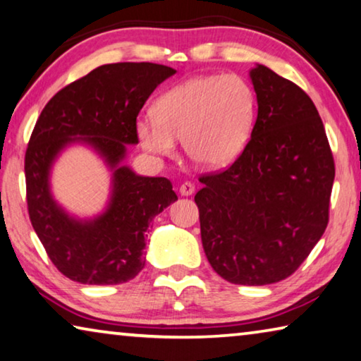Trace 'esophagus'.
Masks as SVG:
<instances>
[{"instance_id":"34e87169","label":"esophagus","mask_w":361,"mask_h":361,"mask_svg":"<svg viewBox=\"0 0 361 361\" xmlns=\"http://www.w3.org/2000/svg\"><path fill=\"white\" fill-rule=\"evenodd\" d=\"M195 192V185L191 181H185L180 185V195L181 196H191Z\"/></svg>"}]
</instances>
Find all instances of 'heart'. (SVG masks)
Returning <instances> with one entry per match:
<instances>
[{
	"label": "heart",
	"instance_id": "b5f03b06",
	"mask_svg": "<svg viewBox=\"0 0 361 361\" xmlns=\"http://www.w3.org/2000/svg\"><path fill=\"white\" fill-rule=\"evenodd\" d=\"M256 94L238 74L197 76L166 90L152 118L137 121L147 152L171 157L181 139L188 157L206 169L227 166L248 146L256 123Z\"/></svg>",
	"mask_w": 361,
	"mask_h": 361
}]
</instances>
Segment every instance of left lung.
I'll return each instance as SVG.
<instances>
[{
    "label": "left lung",
    "mask_w": 361,
    "mask_h": 361,
    "mask_svg": "<svg viewBox=\"0 0 361 361\" xmlns=\"http://www.w3.org/2000/svg\"><path fill=\"white\" fill-rule=\"evenodd\" d=\"M251 139L220 173L199 178L202 248L220 277L267 285L297 271L329 222L334 157L313 100L256 64Z\"/></svg>",
    "instance_id": "obj_1"
}]
</instances>
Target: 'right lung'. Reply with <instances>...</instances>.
<instances>
[{
	"instance_id": "right-lung-1",
	"label": "right lung",
	"mask_w": 361,
	"mask_h": 361,
	"mask_svg": "<svg viewBox=\"0 0 361 361\" xmlns=\"http://www.w3.org/2000/svg\"><path fill=\"white\" fill-rule=\"evenodd\" d=\"M173 68L113 63L74 80L42 110L25 150L27 209L48 257L63 276L87 285L131 281L146 264V232L155 215L175 202L170 180L136 175L126 144H137L136 118ZM71 143L92 147L114 171L109 206L94 219L69 216L51 196L49 170Z\"/></svg>"
}]
</instances>
